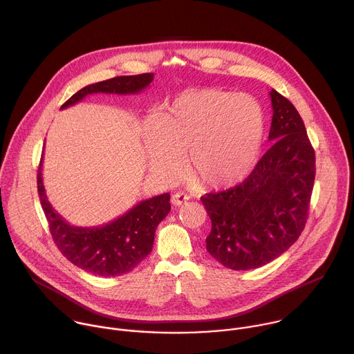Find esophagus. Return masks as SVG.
I'll return each mask as SVG.
<instances>
[{
  "label": "esophagus",
  "instance_id": "obj_1",
  "mask_svg": "<svg viewBox=\"0 0 354 354\" xmlns=\"http://www.w3.org/2000/svg\"><path fill=\"white\" fill-rule=\"evenodd\" d=\"M189 198H190V196L186 194V193H175L172 196V205L174 206H182L183 203H186Z\"/></svg>",
  "mask_w": 354,
  "mask_h": 354
}]
</instances>
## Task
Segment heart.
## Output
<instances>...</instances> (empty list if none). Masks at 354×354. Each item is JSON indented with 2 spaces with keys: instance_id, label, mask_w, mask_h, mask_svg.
Listing matches in <instances>:
<instances>
[{
  "instance_id": "obj_1",
  "label": "heart",
  "mask_w": 354,
  "mask_h": 354,
  "mask_svg": "<svg viewBox=\"0 0 354 354\" xmlns=\"http://www.w3.org/2000/svg\"><path fill=\"white\" fill-rule=\"evenodd\" d=\"M156 131L144 137L148 171L172 180L179 157L210 189L231 187L255 168L265 137V113L255 97L217 88L189 89L164 106Z\"/></svg>"
}]
</instances>
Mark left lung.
I'll use <instances>...</instances> for the list:
<instances>
[{"instance_id":"left-lung-1","label":"left lung","mask_w":354,"mask_h":354,"mask_svg":"<svg viewBox=\"0 0 354 354\" xmlns=\"http://www.w3.org/2000/svg\"><path fill=\"white\" fill-rule=\"evenodd\" d=\"M272 147L238 186L201 196L212 220L209 254L232 270L261 268L298 239L308 218L315 153L299 113L270 91Z\"/></svg>"}]
</instances>
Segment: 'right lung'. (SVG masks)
<instances>
[{
    "instance_id": "obj_1",
    "label": "right lung",
    "mask_w": 354,
    "mask_h": 354,
    "mask_svg": "<svg viewBox=\"0 0 354 354\" xmlns=\"http://www.w3.org/2000/svg\"><path fill=\"white\" fill-rule=\"evenodd\" d=\"M154 80L153 73L115 77L91 84L74 93L62 106L75 105L91 93L133 95L141 92ZM41 164L37 169V192L40 205L48 223L50 234L62 254L80 269L104 277L120 276L131 272L153 250L158 224L171 212L169 193L140 201L119 218L99 227H74L53 207L46 196Z\"/></svg>"
}]
</instances>
